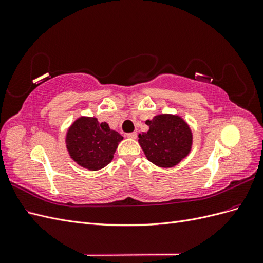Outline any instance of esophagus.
<instances>
[{"label": "esophagus", "mask_w": 263, "mask_h": 263, "mask_svg": "<svg viewBox=\"0 0 263 263\" xmlns=\"http://www.w3.org/2000/svg\"><path fill=\"white\" fill-rule=\"evenodd\" d=\"M127 137L130 138V139H136V137H137V133H136V132L128 133V134H127Z\"/></svg>", "instance_id": "esophagus-1"}]
</instances>
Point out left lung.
Returning a JSON list of instances; mask_svg holds the SVG:
<instances>
[{
    "label": "left lung",
    "mask_w": 263,
    "mask_h": 263,
    "mask_svg": "<svg viewBox=\"0 0 263 263\" xmlns=\"http://www.w3.org/2000/svg\"><path fill=\"white\" fill-rule=\"evenodd\" d=\"M147 133L139 134V145L150 162L171 168L185 158L192 147V132L180 116L161 114L151 121Z\"/></svg>",
    "instance_id": "left-lung-1"
}]
</instances>
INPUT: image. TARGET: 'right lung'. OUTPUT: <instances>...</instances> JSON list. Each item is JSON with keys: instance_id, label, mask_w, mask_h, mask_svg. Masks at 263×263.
Wrapping results in <instances>:
<instances>
[{"instance_id": "add662e5", "label": "right lung", "mask_w": 263, "mask_h": 263, "mask_svg": "<svg viewBox=\"0 0 263 263\" xmlns=\"http://www.w3.org/2000/svg\"><path fill=\"white\" fill-rule=\"evenodd\" d=\"M122 140L108 124L99 123L95 117H80L69 128L66 144L70 157L78 164L95 171L112 161Z\"/></svg>"}]
</instances>
